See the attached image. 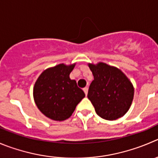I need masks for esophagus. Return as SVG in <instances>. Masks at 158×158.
<instances>
[{
  "label": "esophagus",
  "mask_w": 158,
  "mask_h": 158,
  "mask_svg": "<svg viewBox=\"0 0 158 158\" xmlns=\"http://www.w3.org/2000/svg\"><path fill=\"white\" fill-rule=\"evenodd\" d=\"M83 90H84V91H85V94H88V87H85V88H83Z\"/></svg>",
  "instance_id": "esophagus-1"
}]
</instances>
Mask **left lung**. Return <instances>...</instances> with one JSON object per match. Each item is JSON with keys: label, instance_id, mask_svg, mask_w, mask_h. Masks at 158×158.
Instances as JSON below:
<instances>
[{"label": "left lung", "instance_id": "obj_1", "mask_svg": "<svg viewBox=\"0 0 158 158\" xmlns=\"http://www.w3.org/2000/svg\"><path fill=\"white\" fill-rule=\"evenodd\" d=\"M94 80L88 89V98L101 118L115 120L130 109L134 95L133 85L118 68L99 63L89 64Z\"/></svg>", "mask_w": 158, "mask_h": 158}]
</instances>
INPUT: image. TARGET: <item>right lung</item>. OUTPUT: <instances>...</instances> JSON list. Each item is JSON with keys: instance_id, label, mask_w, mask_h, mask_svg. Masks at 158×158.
<instances>
[{"instance_id": "1", "label": "right lung", "mask_w": 158, "mask_h": 158, "mask_svg": "<svg viewBox=\"0 0 158 158\" xmlns=\"http://www.w3.org/2000/svg\"><path fill=\"white\" fill-rule=\"evenodd\" d=\"M75 64H61L41 73L33 89L38 109L46 117L56 121L68 118L77 105L85 97L76 81L70 78Z\"/></svg>"}]
</instances>
